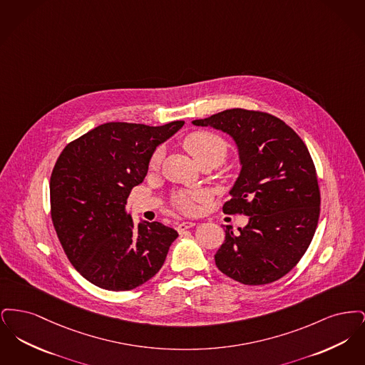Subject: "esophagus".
I'll use <instances>...</instances> for the list:
<instances>
[{
    "instance_id": "34e87169",
    "label": "esophagus",
    "mask_w": 365,
    "mask_h": 365,
    "mask_svg": "<svg viewBox=\"0 0 365 365\" xmlns=\"http://www.w3.org/2000/svg\"><path fill=\"white\" fill-rule=\"evenodd\" d=\"M194 226H195V223H192V222H180V223H178L176 230L179 232H183V231H186V230H189V228Z\"/></svg>"
}]
</instances>
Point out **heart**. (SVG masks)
Returning <instances> with one entry per match:
<instances>
[{
	"label": "heart",
	"instance_id": "b5f03b06",
	"mask_svg": "<svg viewBox=\"0 0 365 365\" xmlns=\"http://www.w3.org/2000/svg\"><path fill=\"white\" fill-rule=\"evenodd\" d=\"M183 148L190 153L197 164L202 161H215L220 164L227 155V143L225 139L209 131H195L183 139ZM163 157V149H157L150 158V168H157ZM205 198L202 191L180 192L175 198V205L183 213H194L197 205L195 202Z\"/></svg>",
	"mask_w": 365,
	"mask_h": 365
}]
</instances>
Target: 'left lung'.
Returning <instances> with one entry per match:
<instances>
[{
    "instance_id": "8db88e82",
    "label": "left lung",
    "mask_w": 365,
    "mask_h": 365,
    "mask_svg": "<svg viewBox=\"0 0 365 365\" xmlns=\"http://www.w3.org/2000/svg\"><path fill=\"white\" fill-rule=\"evenodd\" d=\"M192 124L228 134L241 164L223 212L243 213L249 222L240 234L227 226L226 240L215 255L217 268L249 286L284 277L307 252L320 213L308 148L292 127L264 112L234 108Z\"/></svg>"
}]
</instances>
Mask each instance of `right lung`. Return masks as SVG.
<instances>
[{
    "label": "right lung",
    "instance_id": "right-lung-1",
    "mask_svg": "<svg viewBox=\"0 0 365 365\" xmlns=\"http://www.w3.org/2000/svg\"><path fill=\"white\" fill-rule=\"evenodd\" d=\"M183 124L105 123L72 140L57 158L51 176L53 226L71 264L90 283L133 290L163 267L178 232L158 222L134 226L125 204L157 146Z\"/></svg>",
    "mask_w": 365,
    "mask_h": 365
}]
</instances>
